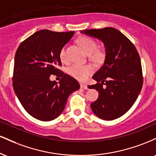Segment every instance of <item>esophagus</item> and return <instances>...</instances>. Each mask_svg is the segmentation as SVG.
Segmentation results:
<instances>
[{
    "label": "esophagus",
    "mask_w": 156,
    "mask_h": 156,
    "mask_svg": "<svg viewBox=\"0 0 156 156\" xmlns=\"http://www.w3.org/2000/svg\"><path fill=\"white\" fill-rule=\"evenodd\" d=\"M80 88H82V89H88V87H87V86L86 85V84L80 83Z\"/></svg>",
    "instance_id": "obj_1"
}]
</instances>
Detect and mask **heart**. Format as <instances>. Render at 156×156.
<instances>
[{
  "label": "heart",
  "mask_w": 156,
  "mask_h": 156,
  "mask_svg": "<svg viewBox=\"0 0 156 156\" xmlns=\"http://www.w3.org/2000/svg\"><path fill=\"white\" fill-rule=\"evenodd\" d=\"M78 43L85 51L91 61L94 63H100L105 59V53L103 51L98 48V42L94 39L89 37H80L78 39ZM67 44L61 48L59 51V58L62 62L67 61ZM92 67L89 64H75L68 69V73L73 78L78 80L85 79L86 77L92 73Z\"/></svg>",
  "instance_id": "b5f03b06"
}]
</instances>
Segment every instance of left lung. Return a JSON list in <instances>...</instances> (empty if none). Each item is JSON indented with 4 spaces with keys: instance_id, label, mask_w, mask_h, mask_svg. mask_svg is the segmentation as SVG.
Segmentation results:
<instances>
[{
    "instance_id": "1",
    "label": "left lung",
    "mask_w": 156,
    "mask_h": 156,
    "mask_svg": "<svg viewBox=\"0 0 156 156\" xmlns=\"http://www.w3.org/2000/svg\"><path fill=\"white\" fill-rule=\"evenodd\" d=\"M81 33L101 39L105 47L104 64L92 76L98 83L88 87L99 93L98 100L91 103L92 112L104 120L117 119L131 108L142 88L139 53L128 37L112 27Z\"/></svg>"
}]
</instances>
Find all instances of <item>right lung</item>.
Returning a JSON list of instances; mask_svg holds the SVG:
<instances>
[{
	"label": "right lung",
	"instance_id": "right-lung-1",
	"mask_svg": "<svg viewBox=\"0 0 156 156\" xmlns=\"http://www.w3.org/2000/svg\"><path fill=\"white\" fill-rule=\"evenodd\" d=\"M74 31L41 30L21 42L15 53L12 84L16 95L30 115L41 121H51L62 114L67 98L80 88L76 79L58 69L62 66L61 48ZM62 77L59 84L49 76Z\"/></svg>",
	"mask_w": 156,
	"mask_h": 156
}]
</instances>
